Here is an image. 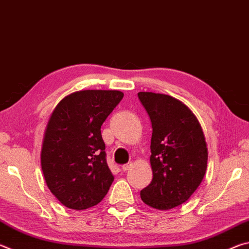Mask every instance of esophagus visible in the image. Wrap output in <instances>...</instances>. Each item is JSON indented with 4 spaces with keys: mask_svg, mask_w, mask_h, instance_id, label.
Here are the masks:
<instances>
[{
    "mask_svg": "<svg viewBox=\"0 0 249 249\" xmlns=\"http://www.w3.org/2000/svg\"><path fill=\"white\" fill-rule=\"evenodd\" d=\"M130 166H132V163H125V165H123L122 166V170L123 171H127V170H129V168H130Z\"/></svg>",
    "mask_w": 249,
    "mask_h": 249,
    "instance_id": "esophagus-1",
    "label": "esophagus"
}]
</instances>
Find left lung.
<instances>
[{"label":"left lung","mask_w":249,"mask_h":249,"mask_svg":"<svg viewBox=\"0 0 249 249\" xmlns=\"http://www.w3.org/2000/svg\"><path fill=\"white\" fill-rule=\"evenodd\" d=\"M138 99L153 127V180L141 191V197L154 209H174L192 196L205 175L208 148L203 130L191 109L170 95L140 92Z\"/></svg>","instance_id":"8db88e82"}]
</instances>
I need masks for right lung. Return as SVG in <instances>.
Returning <instances> with one entry per match:
<instances>
[{
  "label": "right lung",
  "instance_id": "add662e5",
  "mask_svg": "<svg viewBox=\"0 0 249 249\" xmlns=\"http://www.w3.org/2000/svg\"><path fill=\"white\" fill-rule=\"evenodd\" d=\"M124 93L84 90L66 96L45 130L40 162L50 192L69 209L86 210L107 196L114 180L101 126Z\"/></svg>",
  "mask_w": 249,
  "mask_h": 249
}]
</instances>
